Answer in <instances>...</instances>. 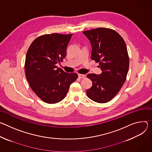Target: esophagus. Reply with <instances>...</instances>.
Wrapping results in <instances>:
<instances>
[{
    "label": "esophagus",
    "mask_w": 152,
    "mask_h": 152,
    "mask_svg": "<svg viewBox=\"0 0 152 152\" xmlns=\"http://www.w3.org/2000/svg\"><path fill=\"white\" fill-rule=\"evenodd\" d=\"M78 76L80 78H85V77H86L85 75H83V74H78Z\"/></svg>",
    "instance_id": "esophagus-1"
}]
</instances>
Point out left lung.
<instances>
[{"instance_id":"obj_1","label":"left lung","mask_w":152,"mask_h":152,"mask_svg":"<svg viewBox=\"0 0 152 152\" xmlns=\"http://www.w3.org/2000/svg\"><path fill=\"white\" fill-rule=\"evenodd\" d=\"M92 46L91 59L99 63L102 72L89 74L92 86L87 96L94 102L105 103L121 89L129 71V58L124 40L115 31L98 28L83 32Z\"/></svg>"}]
</instances>
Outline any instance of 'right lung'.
<instances>
[{
  "instance_id": "1",
  "label": "right lung",
  "mask_w": 152,
  "mask_h": 152,
  "mask_svg": "<svg viewBox=\"0 0 152 152\" xmlns=\"http://www.w3.org/2000/svg\"><path fill=\"white\" fill-rule=\"evenodd\" d=\"M72 34L54 33L37 37L30 45L26 56V78L35 94L44 102L58 103L66 96L78 76L56 66L66 56Z\"/></svg>"
}]
</instances>
